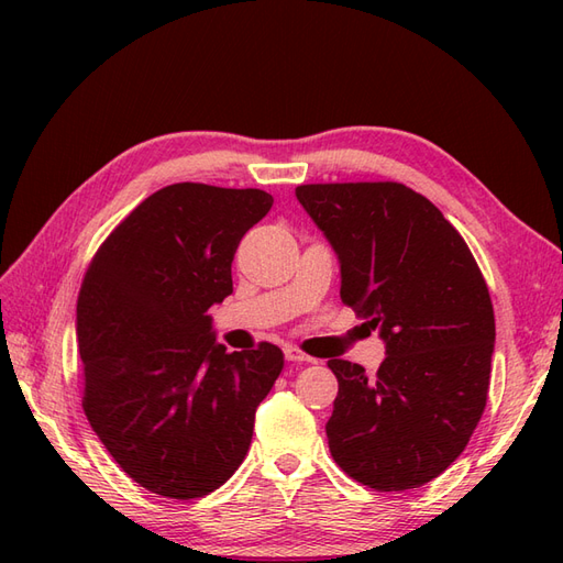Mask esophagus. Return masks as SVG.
<instances>
[{
	"label": "esophagus",
	"instance_id": "obj_1",
	"mask_svg": "<svg viewBox=\"0 0 563 563\" xmlns=\"http://www.w3.org/2000/svg\"><path fill=\"white\" fill-rule=\"evenodd\" d=\"M284 356H286L288 362H294V364H312V362H314L312 356L300 352L298 347H286V350H284Z\"/></svg>",
	"mask_w": 563,
	"mask_h": 563
}]
</instances>
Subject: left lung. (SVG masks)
I'll list each match as a JSON object with an SVG mask.
<instances>
[{
  "label": "left lung",
  "instance_id": "1",
  "mask_svg": "<svg viewBox=\"0 0 563 563\" xmlns=\"http://www.w3.org/2000/svg\"><path fill=\"white\" fill-rule=\"evenodd\" d=\"M296 197L338 255L340 298L387 345L376 376L329 362L331 455L368 488H418L465 451L484 413L496 317L482 269L401 183L298 185Z\"/></svg>",
  "mask_w": 563,
  "mask_h": 563
}]
</instances>
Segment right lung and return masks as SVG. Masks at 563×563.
<instances>
[{
	"label": "right lung",
	"instance_id": "add662e5",
	"mask_svg": "<svg viewBox=\"0 0 563 563\" xmlns=\"http://www.w3.org/2000/svg\"><path fill=\"white\" fill-rule=\"evenodd\" d=\"M272 195L176 183L141 201L93 255L77 298L84 413L135 484L209 496L242 465L277 345L228 352L209 308L232 294L242 236Z\"/></svg>",
	"mask_w": 563,
	"mask_h": 563
}]
</instances>
